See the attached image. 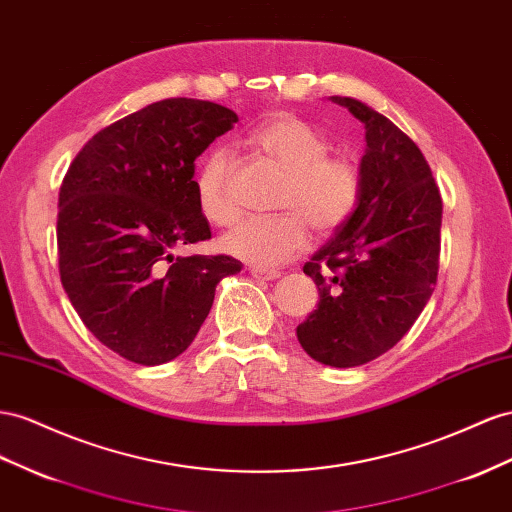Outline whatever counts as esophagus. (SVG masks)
Listing matches in <instances>:
<instances>
[{"instance_id":"esophagus-1","label":"esophagus","mask_w":512,"mask_h":512,"mask_svg":"<svg viewBox=\"0 0 512 512\" xmlns=\"http://www.w3.org/2000/svg\"><path fill=\"white\" fill-rule=\"evenodd\" d=\"M250 273H252V278L262 280V282H271V280H278V278H280V271H275V269H258V267H252Z\"/></svg>"}]
</instances>
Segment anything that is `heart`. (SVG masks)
Listing matches in <instances>:
<instances>
[{"instance_id":"heart-1","label":"heart","mask_w":512,"mask_h":512,"mask_svg":"<svg viewBox=\"0 0 512 512\" xmlns=\"http://www.w3.org/2000/svg\"><path fill=\"white\" fill-rule=\"evenodd\" d=\"M247 140L288 170L278 200L286 213L243 219L222 239V250L252 267L273 269L308 247L306 219L321 234L334 232L347 222L359 202L362 183L349 159L327 155L325 133L293 114L265 118ZM230 172L228 150L215 148L204 157L196 176L200 211L217 226H228L239 217Z\"/></svg>"}]
</instances>
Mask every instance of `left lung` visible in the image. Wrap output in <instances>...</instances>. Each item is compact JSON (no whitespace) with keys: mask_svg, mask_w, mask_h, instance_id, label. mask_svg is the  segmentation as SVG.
Returning <instances> with one entry per match:
<instances>
[{"mask_svg":"<svg viewBox=\"0 0 512 512\" xmlns=\"http://www.w3.org/2000/svg\"><path fill=\"white\" fill-rule=\"evenodd\" d=\"M364 122L359 202L306 265L319 306L297 340L334 368L390 351L431 299L439 269L441 196L420 148L396 124L351 96H329Z\"/></svg>","mask_w":512,"mask_h":512,"instance_id":"obj_1","label":"left lung"}]
</instances>
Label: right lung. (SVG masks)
<instances>
[{
	"label": "right lung",
	"instance_id": "add662e5",
	"mask_svg": "<svg viewBox=\"0 0 512 512\" xmlns=\"http://www.w3.org/2000/svg\"><path fill=\"white\" fill-rule=\"evenodd\" d=\"M237 120L211 101H157L96 133L64 176L62 286L94 338L129 362L159 366L181 355L217 284L243 267L232 256H174L211 239L193 172Z\"/></svg>",
	"mask_w": 512,
	"mask_h": 512
}]
</instances>
